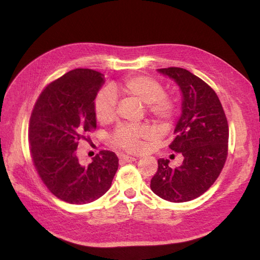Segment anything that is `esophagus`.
I'll return each instance as SVG.
<instances>
[{
    "label": "esophagus",
    "mask_w": 260,
    "mask_h": 260,
    "mask_svg": "<svg viewBox=\"0 0 260 260\" xmlns=\"http://www.w3.org/2000/svg\"><path fill=\"white\" fill-rule=\"evenodd\" d=\"M119 158L121 161H124V162H132V161H136L138 159L137 157H132V156H128V155H121Z\"/></svg>",
    "instance_id": "1"
}]
</instances>
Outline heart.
Returning a JSON list of instances; mask_svg holds the SVG:
<instances>
[{
	"label": "heart",
	"mask_w": 260,
	"mask_h": 260,
	"mask_svg": "<svg viewBox=\"0 0 260 260\" xmlns=\"http://www.w3.org/2000/svg\"><path fill=\"white\" fill-rule=\"evenodd\" d=\"M113 92H120L147 105L148 112L161 124H167L175 115L174 102L164 94L162 84L151 77L125 78L121 83L114 86ZM94 108L100 121L112 120L116 114L115 96L111 92L102 91L95 100ZM151 136L152 130L145 124L119 125L112 136V142L129 152H138L142 147V140Z\"/></svg>",
	"instance_id": "1"
}]
</instances>
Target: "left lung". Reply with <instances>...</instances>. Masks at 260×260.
Returning a JSON list of instances; mask_svg holds the SVG:
<instances>
[{
	"instance_id": "1",
	"label": "left lung",
	"mask_w": 260,
	"mask_h": 260,
	"mask_svg": "<svg viewBox=\"0 0 260 260\" xmlns=\"http://www.w3.org/2000/svg\"><path fill=\"white\" fill-rule=\"evenodd\" d=\"M174 80L182 94V113L169 147L182 154L180 167L158 159V169L151 180L152 191L172 203L192 201L205 193L221 172L228 155L229 125L215 91L186 69H157Z\"/></svg>"
}]
</instances>
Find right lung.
Wrapping results in <instances>:
<instances>
[{"instance_id": "1", "label": "right lung", "mask_w": 260, "mask_h": 260, "mask_svg": "<svg viewBox=\"0 0 260 260\" xmlns=\"http://www.w3.org/2000/svg\"><path fill=\"white\" fill-rule=\"evenodd\" d=\"M104 83L99 72L70 70L42 91L30 117L28 140L35 167L50 192L69 204L100 199L118 169V157L111 151H101L89 165L77 156L84 133L96 128L94 100Z\"/></svg>"}]
</instances>
